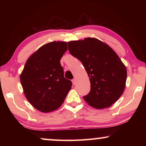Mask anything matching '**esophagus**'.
<instances>
[{"instance_id":"obj_1","label":"esophagus","mask_w":146,"mask_h":146,"mask_svg":"<svg viewBox=\"0 0 146 146\" xmlns=\"http://www.w3.org/2000/svg\"><path fill=\"white\" fill-rule=\"evenodd\" d=\"M72 83H73L74 85H75L76 84V79L75 78H74L72 80Z\"/></svg>"}]
</instances>
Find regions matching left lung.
Here are the masks:
<instances>
[{
  "label": "left lung",
  "instance_id": "obj_1",
  "mask_svg": "<svg viewBox=\"0 0 146 146\" xmlns=\"http://www.w3.org/2000/svg\"><path fill=\"white\" fill-rule=\"evenodd\" d=\"M68 50L82 63L90 78V91L83 98L92 107H110L121 96L127 78L126 68L117 54L93 38L68 42Z\"/></svg>",
  "mask_w": 146,
  "mask_h": 146
}]
</instances>
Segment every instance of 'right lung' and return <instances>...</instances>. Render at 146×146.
I'll return each instance as SVG.
<instances>
[{
  "instance_id": "1",
  "label": "right lung",
  "mask_w": 146,
  "mask_h": 146,
  "mask_svg": "<svg viewBox=\"0 0 146 146\" xmlns=\"http://www.w3.org/2000/svg\"><path fill=\"white\" fill-rule=\"evenodd\" d=\"M68 49L66 42H52L28 59L21 82L28 100L35 108L50 112L64 102L72 83L64 76L60 59Z\"/></svg>"
}]
</instances>
